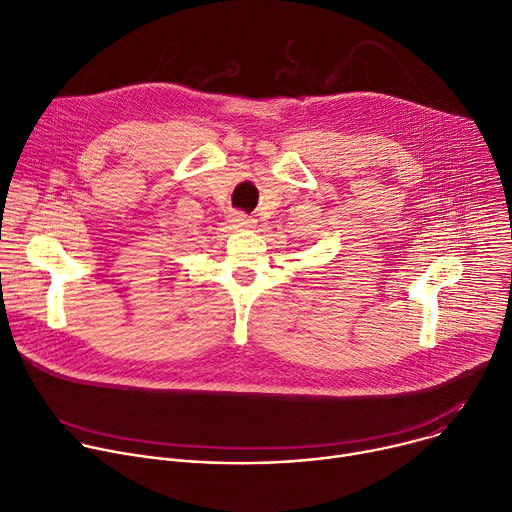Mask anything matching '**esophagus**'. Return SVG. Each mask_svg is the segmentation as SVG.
I'll return each mask as SVG.
<instances>
[{"label": "esophagus", "instance_id": "obj_1", "mask_svg": "<svg viewBox=\"0 0 512 512\" xmlns=\"http://www.w3.org/2000/svg\"><path fill=\"white\" fill-rule=\"evenodd\" d=\"M232 223H234V227H252L256 223V219L244 211H238V213H234Z\"/></svg>", "mask_w": 512, "mask_h": 512}]
</instances>
